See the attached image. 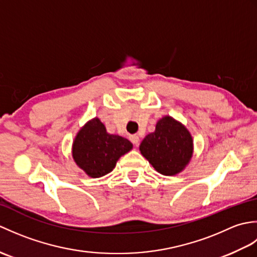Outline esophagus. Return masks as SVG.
Returning a JSON list of instances; mask_svg holds the SVG:
<instances>
[{
  "instance_id": "obj_1",
  "label": "esophagus",
  "mask_w": 257,
  "mask_h": 257,
  "mask_svg": "<svg viewBox=\"0 0 257 257\" xmlns=\"http://www.w3.org/2000/svg\"><path fill=\"white\" fill-rule=\"evenodd\" d=\"M129 138H130V141H132V143H133L134 145L137 146V145L139 144V136H137V135H132Z\"/></svg>"
}]
</instances>
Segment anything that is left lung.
<instances>
[{
  "mask_svg": "<svg viewBox=\"0 0 257 257\" xmlns=\"http://www.w3.org/2000/svg\"><path fill=\"white\" fill-rule=\"evenodd\" d=\"M140 152L163 176H174L188 166L193 154L189 130L170 116L161 118L154 133L146 136Z\"/></svg>",
  "mask_w": 257,
  "mask_h": 257,
  "instance_id": "1",
  "label": "left lung"
}]
</instances>
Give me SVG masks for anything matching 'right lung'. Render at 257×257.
Returning <instances> with one entry per match:
<instances>
[{
  "label": "right lung",
  "mask_w": 257,
  "mask_h": 257,
  "mask_svg": "<svg viewBox=\"0 0 257 257\" xmlns=\"http://www.w3.org/2000/svg\"><path fill=\"white\" fill-rule=\"evenodd\" d=\"M133 149L128 139L107 133L99 119L89 120L73 143V158L91 178H100L113 170L118 159Z\"/></svg>",
  "instance_id": "add662e5"
}]
</instances>
